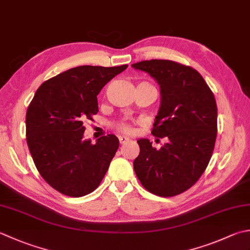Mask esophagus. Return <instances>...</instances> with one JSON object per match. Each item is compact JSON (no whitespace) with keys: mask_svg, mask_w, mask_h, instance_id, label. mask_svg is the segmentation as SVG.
I'll return each instance as SVG.
<instances>
[{"mask_svg":"<svg viewBox=\"0 0 250 250\" xmlns=\"http://www.w3.org/2000/svg\"><path fill=\"white\" fill-rule=\"evenodd\" d=\"M130 141L129 138H126V136H119V142L121 144H125V143H128V142Z\"/></svg>","mask_w":250,"mask_h":250,"instance_id":"1","label":"esophagus"}]
</instances>
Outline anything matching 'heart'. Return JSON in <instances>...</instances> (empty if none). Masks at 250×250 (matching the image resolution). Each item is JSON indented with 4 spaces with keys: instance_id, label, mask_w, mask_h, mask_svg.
I'll list each match as a JSON object with an SVG mask.
<instances>
[{
    "instance_id": "obj_1",
    "label": "heart",
    "mask_w": 250,
    "mask_h": 250,
    "mask_svg": "<svg viewBox=\"0 0 250 250\" xmlns=\"http://www.w3.org/2000/svg\"><path fill=\"white\" fill-rule=\"evenodd\" d=\"M117 129L121 132H125V133H130L132 131L131 125L128 124H118L117 125Z\"/></svg>"
}]
</instances>
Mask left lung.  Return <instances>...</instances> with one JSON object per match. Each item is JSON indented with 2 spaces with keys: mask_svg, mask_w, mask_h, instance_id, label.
I'll return each instance as SVG.
<instances>
[{
  "mask_svg": "<svg viewBox=\"0 0 250 250\" xmlns=\"http://www.w3.org/2000/svg\"><path fill=\"white\" fill-rule=\"evenodd\" d=\"M159 84L160 106L151 134L167 138L159 149L138 140L133 168L142 185L155 195L175 196L188 189L207 168L217 138L218 109L200 73L172 61L132 63Z\"/></svg>",
  "mask_w": 250,
  "mask_h": 250,
  "instance_id": "8db88e82",
  "label": "left lung"
}]
</instances>
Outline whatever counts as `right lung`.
<instances>
[{"instance_id":"obj_1","label":"right lung","mask_w":250,"mask_h":250,"mask_svg":"<svg viewBox=\"0 0 250 250\" xmlns=\"http://www.w3.org/2000/svg\"><path fill=\"white\" fill-rule=\"evenodd\" d=\"M79 66L42 83L26 115L27 144L41 177L58 192L80 197L93 192L119 147L114 134L92 144L83 139L85 120L99 111L97 95L126 69Z\"/></svg>"}]
</instances>
